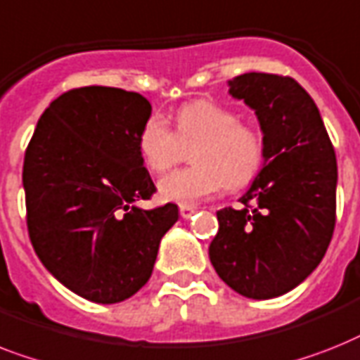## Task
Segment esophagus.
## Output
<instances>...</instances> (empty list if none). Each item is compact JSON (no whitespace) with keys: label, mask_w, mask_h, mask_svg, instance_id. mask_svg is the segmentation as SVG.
Listing matches in <instances>:
<instances>
[{"label":"esophagus","mask_w":360,"mask_h":360,"mask_svg":"<svg viewBox=\"0 0 360 360\" xmlns=\"http://www.w3.org/2000/svg\"><path fill=\"white\" fill-rule=\"evenodd\" d=\"M195 212V207H192V205H179V214H181V218H190V216L194 214Z\"/></svg>","instance_id":"34e87169"}]
</instances>
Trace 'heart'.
Instances as JSON below:
<instances>
[{
    "mask_svg": "<svg viewBox=\"0 0 360 360\" xmlns=\"http://www.w3.org/2000/svg\"><path fill=\"white\" fill-rule=\"evenodd\" d=\"M194 150V166L162 177V200L192 205L216 194L246 186L261 172L264 140L253 125L240 122L238 114L210 99H194L175 112L172 131L162 116L153 114L139 133L140 157L153 174H165Z\"/></svg>",
    "mask_w": 360,
    "mask_h": 360,
    "instance_id": "obj_1",
    "label": "heart"
}]
</instances>
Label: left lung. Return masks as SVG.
I'll use <instances>...</instances> for the list:
<instances>
[{"mask_svg": "<svg viewBox=\"0 0 360 360\" xmlns=\"http://www.w3.org/2000/svg\"><path fill=\"white\" fill-rule=\"evenodd\" d=\"M229 94L255 110L264 166L242 209L216 212L209 257L233 290L270 300L305 281L326 255L337 221V155L296 79L250 72L229 81Z\"/></svg>", "mask_w": 360, "mask_h": 360, "instance_id": "left-lung-1", "label": "left lung"}]
</instances>
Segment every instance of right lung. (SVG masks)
Here are the masks:
<instances>
[{"label":"right lung","instance_id":"obj_1","mask_svg":"<svg viewBox=\"0 0 360 360\" xmlns=\"http://www.w3.org/2000/svg\"><path fill=\"white\" fill-rule=\"evenodd\" d=\"M151 116L144 96L72 89L44 110L23 159L27 231L49 274L77 296L118 303L153 271L175 203L142 210L155 188L139 151Z\"/></svg>","mask_w":360,"mask_h":360}]
</instances>
